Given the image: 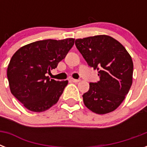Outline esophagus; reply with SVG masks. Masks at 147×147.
I'll return each instance as SVG.
<instances>
[{
	"label": "esophagus",
	"mask_w": 147,
	"mask_h": 147,
	"mask_svg": "<svg viewBox=\"0 0 147 147\" xmlns=\"http://www.w3.org/2000/svg\"><path fill=\"white\" fill-rule=\"evenodd\" d=\"M70 81H71V82H75V83L79 82H80V80H79V79H75V78H70Z\"/></svg>",
	"instance_id": "34e87169"
}]
</instances>
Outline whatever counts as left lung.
<instances>
[{
  "label": "left lung",
  "instance_id": "8db88e82",
  "mask_svg": "<svg viewBox=\"0 0 147 147\" xmlns=\"http://www.w3.org/2000/svg\"><path fill=\"white\" fill-rule=\"evenodd\" d=\"M76 46L88 65L98 70L100 78L98 82L89 84L88 92L82 95L84 104L98 114L114 111L132 85L131 56L121 42L107 35L77 39Z\"/></svg>",
  "mask_w": 147,
  "mask_h": 147
}]
</instances>
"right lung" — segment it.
I'll return each mask as SVG.
<instances>
[{
    "mask_svg": "<svg viewBox=\"0 0 147 147\" xmlns=\"http://www.w3.org/2000/svg\"><path fill=\"white\" fill-rule=\"evenodd\" d=\"M74 42L73 38L40 40L22 47L13 54L7 71L9 86L26 108L42 112L58 102L68 80H50L46 74L65 59Z\"/></svg>",
    "mask_w": 147,
    "mask_h": 147,
    "instance_id": "1",
    "label": "right lung"
}]
</instances>
